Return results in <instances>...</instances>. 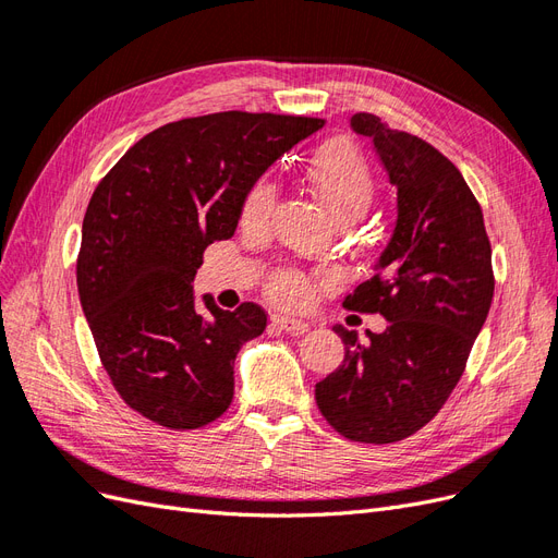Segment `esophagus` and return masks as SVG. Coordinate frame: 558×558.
<instances>
[{
  "instance_id": "obj_1",
  "label": "esophagus",
  "mask_w": 558,
  "mask_h": 558,
  "mask_svg": "<svg viewBox=\"0 0 558 558\" xmlns=\"http://www.w3.org/2000/svg\"><path fill=\"white\" fill-rule=\"evenodd\" d=\"M272 320L275 324L279 326V328H283V330H289V332H305L310 326L305 324V320L302 318H295V316H286V314H275L272 316Z\"/></svg>"
}]
</instances>
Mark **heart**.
I'll list each match as a JSON object with an SVG mask.
<instances>
[{
	"label": "heart",
	"instance_id": "b5f03b06",
	"mask_svg": "<svg viewBox=\"0 0 558 558\" xmlns=\"http://www.w3.org/2000/svg\"><path fill=\"white\" fill-rule=\"evenodd\" d=\"M310 183L316 199L324 209L340 221V218H361L375 195V181L369 167L359 154V148L337 140L326 144L314 156L310 165ZM277 185L269 179H260L251 185L242 207V226L246 230H263L275 209ZM272 295L283 305H305L312 295L310 277L298 269H286L272 279L269 286Z\"/></svg>",
	"mask_w": 558,
	"mask_h": 558
}]
</instances>
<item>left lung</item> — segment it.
<instances>
[{
	"mask_svg": "<svg viewBox=\"0 0 558 558\" xmlns=\"http://www.w3.org/2000/svg\"><path fill=\"white\" fill-rule=\"evenodd\" d=\"M349 128L373 142L398 202L375 277L342 305L388 326L367 330V344L332 326L344 361L316 384V404L347 440L388 445L424 428L459 384L494 300L492 244L475 195L440 150L373 113H353Z\"/></svg>",
	"mask_w": 558,
	"mask_h": 558,
	"instance_id": "left-lung-1",
	"label": "left lung"
}]
</instances>
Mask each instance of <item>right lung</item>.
Masks as SVG:
<instances>
[{
  "label": "right lung",
  "instance_id": "right-lung-1",
  "mask_svg": "<svg viewBox=\"0 0 558 558\" xmlns=\"http://www.w3.org/2000/svg\"><path fill=\"white\" fill-rule=\"evenodd\" d=\"M320 118L223 111L148 132L99 181L83 216L76 283L116 391L174 430L221 416L234 359L265 312L195 298L202 253L238 230L244 197Z\"/></svg>",
  "mask_w": 558,
  "mask_h": 558
}]
</instances>
